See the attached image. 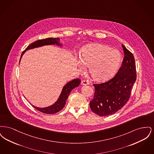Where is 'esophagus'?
<instances>
[{
  "mask_svg": "<svg viewBox=\"0 0 154 154\" xmlns=\"http://www.w3.org/2000/svg\"><path fill=\"white\" fill-rule=\"evenodd\" d=\"M81 84L82 85H88L89 84V82L88 81L82 80L81 81Z\"/></svg>",
  "mask_w": 154,
  "mask_h": 154,
  "instance_id": "1",
  "label": "esophagus"
}]
</instances>
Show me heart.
I'll return each mask as SVG.
<instances>
[{
	"label": "heart",
	"mask_w": 154,
	"mask_h": 154,
	"mask_svg": "<svg viewBox=\"0 0 154 154\" xmlns=\"http://www.w3.org/2000/svg\"><path fill=\"white\" fill-rule=\"evenodd\" d=\"M80 69L89 67V73L92 78L97 81L109 79L116 72L121 61V53L116 49L110 48L103 44L89 45L81 51Z\"/></svg>",
	"instance_id": "b5f03b06"
}]
</instances>
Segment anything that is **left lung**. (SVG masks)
<instances>
[{"label": "left lung", "mask_w": 154, "mask_h": 154, "mask_svg": "<svg viewBox=\"0 0 154 154\" xmlns=\"http://www.w3.org/2000/svg\"><path fill=\"white\" fill-rule=\"evenodd\" d=\"M124 58L116 75L110 80L95 87L94 99L89 103L91 110L99 116L115 114L129 100L136 80L135 60L131 52L122 44Z\"/></svg>", "instance_id": "obj_1"}]
</instances>
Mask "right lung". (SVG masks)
Segmentation results:
<instances>
[{
    "instance_id": "right-lung-1",
    "label": "right lung",
    "mask_w": 154,
    "mask_h": 154,
    "mask_svg": "<svg viewBox=\"0 0 154 154\" xmlns=\"http://www.w3.org/2000/svg\"><path fill=\"white\" fill-rule=\"evenodd\" d=\"M59 40H60L59 37L57 38L51 37V38H47L45 39L38 40L29 45L28 47L25 49V50L22 52L21 58H22V55L25 53V52L30 49H32V48H35L47 45H51V44H56L60 46L62 44H59ZM21 58L20 61L21 60ZM80 82L81 80L79 79H74L67 82L62 89V92L60 95L58 100L51 106L44 107V108H38L34 106H33V107L35 108L36 110H38L40 112L45 114H51L58 112L64 107L66 104V100L68 98V96H69V94L72 91V90L75 87H77L80 85Z\"/></svg>"
}]
</instances>
